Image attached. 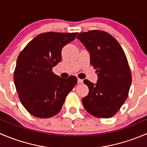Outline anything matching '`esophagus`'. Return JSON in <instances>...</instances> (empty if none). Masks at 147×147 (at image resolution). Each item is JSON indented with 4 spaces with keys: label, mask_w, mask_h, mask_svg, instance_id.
<instances>
[{
    "label": "esophagus",
    "mask_w": 147,
    "mask_h": 147,
    "mask_svg": "<svg viewBox=\"0 0 147 147\" xmlns=\"http://www.w3.org/2000/svg\"><path fill=\"white\" fill-rule=\"evenodd\" d=\"M82 82H83V80L78 78V84H81V83H82Z\"/></svg>",
    "instance_id": "esophagus-1"
}]
</instances>
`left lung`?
<instances>
[{
	"label": "left lung",
	"instance_id": "left-lung-1",
	"mask_svg": "<svg viewBox=\"0 0 147 147\" xmlns=\"http://www.w3.org/2000/svg\"><path fill=\"white\" fill-rule=\"evenodd\" d=\"M77 38L90 53V63L98 73L95 84L83 81L89 88L82 100L83 106L96 117H112L127 100L131 84L125 53L117 40L105 31L80 32Z\"/></svg>",
	"mask_w": 147,
	"mask_h": 147
}]
</instances>
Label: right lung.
I'll return each instance as SVG.
<instances>
[{
	"instance_id": "add662e5",
	"label": "right lung",
	"mask_w": 147,
	"mask_h": 147,
	"mask_svg": "<svg viewBox=\"0 0 147 147\" xmlns=\"http://www.w3.org/2000/svg\"><path fill=\"white\" fill-rule=\"evenodd\" d=\"M78 32H45L34 38L20 52L16 62L14 83L18 97L32 116L49 118L63 107L68 93L78 82L53 72L62 60V49L75 39Z\"/></svg>"
}]
</instances>
